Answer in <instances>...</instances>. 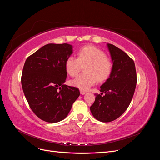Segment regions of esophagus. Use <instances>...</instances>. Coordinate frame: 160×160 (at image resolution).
<instances>
[{
  "label": "esophagus",
  "instance_id": "obj_1",
  "mask_svg": "<svg viewBox=\"0 0 160 160\" xmlns=\"http://www.w3.org/2000/svg\"><path fill=\"white\" fill-rule=\"evenodd\" d=\"M80 93H81V95H85V91H83V90H80Z\"/></svg>",
  "mask_w": 160,
  "mask_h": 160
}]
</instances>
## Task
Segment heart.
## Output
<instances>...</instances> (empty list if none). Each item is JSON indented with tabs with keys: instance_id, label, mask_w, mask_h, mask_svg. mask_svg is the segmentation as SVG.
Here are the masks:
<instances>
[{
	"instance_id": "obj_1",
	"label": "heart",
	"mask_w": 160,
	"mask_h": 160,
	"mask_svg": "<svg viewBox=\"0 0 160 160\" xmlns=\"http://www.w3.org/2000/svg\"><path fill=\"white\" fill-rule=\"evenodd\" d=\"M85 65L83 72L71 81V84L81 90H87L94 85L98 80L103 81L109 77L112 64L105 52L94 46L82 47L77 52V58L69 56L65 61V70L71 77H75Z\"/></svg>"
}]
</instances>
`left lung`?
I'll use <instances>...</instances> for the list:
<instances>
[{"label": "left lung", "instance_id": "8db88e82", "mask_svg": "<svg viewBox=\"0 0 160 160\" xmlns=\"http://www.w3.org/2000/svg\"><path fill=\"white\" fill-rule=\"evenodd\" d=\"M107 46L113 62L112 71L109 79L100 87L101 94H95V102L90 107L93 117L102 122H112L125 112L137 83L133 59L115 45L108 43Z\"/></svg>", "mask_w": 160, "mask_h": 160}]
</instances>
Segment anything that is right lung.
Returning <instances> with one entry per match:
<instances>
[{
	"label": "right lung",
	"mask_w": 160,
	"mask_h": 160,
	"mask_svg": "<svg viewBox=\"0 0 160 160\" xmlns=\"http://www.w3.org/2000/svg\"><path fill=\"white\" fill-rule=\"evenodd\" d=\"M72 53L69 44L49 43L28 57L24 65V94L34 113L46 122L64 119L80 95L79 89L64 84L65 61Z\"/></svg>",
	"instance_id": "add662e5"
}]
</instances>
